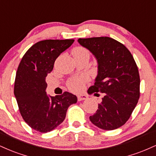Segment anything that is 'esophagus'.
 Segmentation results:
<instances>
[{
  "label": "esophagus",
  "mask_w": 156,
  "mask_h": 156,
  "mask_svg": "<svg viewBox=\"0 0 156 156\" xmlns=\"http://www.w3.org/2000/svg\"><path fill=\"white\" fill-rule=\"evenodd\" d=\"M87 96L85 95V94H79V95H78V101H84V100H87Z\"/></svg>",
  "instance_id": "obj_1"
}]
</instances>
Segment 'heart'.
<instances>
[{
  "mask_svg": "<svg viewBox=\"0 0 156 156\" xmlns=\"http://www.w3.org/2000/svg\"><path fill=\"white\" fill-rule=\"evenodd\" d=\"M73 55H87L89 56V52L87 49L83 47H77L74 48L73 51ZM89 80L88 76L87 75H83V76L76 78L74 79L71 80L68 83V87L70 90L73 92H79L83 87V84Z\"/></svg>",
  "mask_w": 156,
  "mask_h": 156,
  "instance_id": "heart-1",
  "label": "heart"
}]
</instances>
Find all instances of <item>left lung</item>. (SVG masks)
<instances>
[{"instance_id": "8db88e82", "label": "left lung", "mask_w": 156, "mask_h": 156, "mask_svg": "<svg viewBox=\"0 0 156 156\" xmlns=\"http://www.w3.org/2000/svg\"><path fill=\"white\" fill-rule=\"evenodd\" d=\"M98 62V75L88 93H103L98 109L89 119L105 130L117 129L128 120L139 98V70L124 44L108 37L78 39Z\"/></svg>"}]
</instances>
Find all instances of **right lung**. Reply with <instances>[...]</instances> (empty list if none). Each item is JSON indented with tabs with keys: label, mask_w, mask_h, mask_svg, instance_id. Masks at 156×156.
I'll use <instances>...</instances> for the list:
<instances>
[{
	"label": "right lung",
	"mask_w": 156,
	"mask_h": 156,
	"mask_svg": "<svg viewBox=\"0 0 156 156\" xmlns=\"http://www.w3.org/2000/svg\"><path fill=\"white\" fill-rule=\"evenodd\" d=\"M74 39H47L31 46L17 68L14 93L20 112L32 129L47 133L64 120L70 105L78 98L72 93L51 97L46 93L45 78L53 70L55 59Z\"/></svg>",
	"instance_id": "1"
}]
</instances>
